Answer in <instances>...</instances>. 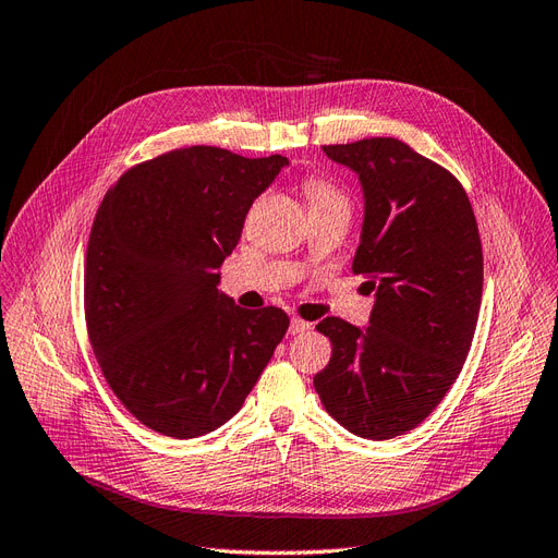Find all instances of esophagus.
Listing matches in <instances>:
<instances>
[{
	"mask_svg": "<svg viewBox=\"0 0 558 558\" xmlns=\"http://www.w3.org/2000/svg\"><path fill=\"white\" fill-rule=\"evenodd\" d=\"M308 329H311V323L301 320V317H292V323H290V333H292V337H294V333H304Z\"/></svg>",
	"mask_w": 558,
	"mask_h": 558,
	"instance_id": "esophagus-1",
	"label": "esophagus"
}]
</instances>
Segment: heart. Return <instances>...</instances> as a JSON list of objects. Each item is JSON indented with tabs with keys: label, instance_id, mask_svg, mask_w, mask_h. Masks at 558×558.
<instances>
[{
	"label": "heart",
	"instance_id": "obj_1",
	"mask_svg": "<svg viewBox=\"0 0 558 558\" xmlns=\"http://www.w3.org/2000/svg\"><path fill=\"white\" fill-rule=\"evenodd\" d=\"M301 186H304V194L311 203V208H323V205H348L343 191L333 182L320 178V174H306Z\"/></svg>",
	"mask_w": 558,
	"mask_h": 558
}]
</instances>
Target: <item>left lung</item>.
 <instances>
[{
    "label": "left lung",
    "instance_id": "obj_1",
    "mask_svg": "<svg viewBox=\"0 0 558 558\" xmlns=\"http://www.w3.org/2000/svg\"><path fill=\"white\" fill-rule=\"evenodd\" d=\"M323 149L360 178L353 274L367 278L376 301L369 327L341 317L317 325L331 360L313 384L350 433L392 439L423 423L463 369L484 288L480 229L463 184L402 140Z\"/></svg>",
    "mask_w": 558,
    "mask_h": 558
}]
</instances>
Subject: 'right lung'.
Segmentation results:
<instances>
[{
	"label": "right lung",
	"instance_id": "obj_1",
	"mask_svg": "<svg viewBox=\"0 0 558 558\" xmlns=\"http://www.w3.org/2000/svg\"><path fill=\"white\" fill-rule=\"evenodd\" d=\"M290 161L172 149L125 170L95 215L84 270L93 353L133 416L174 439L241 411L290 327L217 290L250 205Z\"/></svg>",
	"mask_w": 558,
	"mask_h": 558
}]
</instances>
